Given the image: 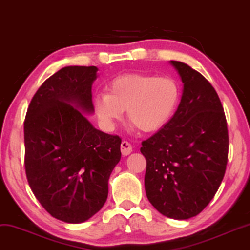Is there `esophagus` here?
Wrapping results in <instances>:
<instances>
[{
	"instance_id": "esophagus-1",
	"label": "esophagus",
	"mask_w": 250,
	"mask_h": 250,
	"mask_svg": "<svg viewBox=\"0 0 250 250\" xmlns=\"http://www.w3.org/2000/svg\"><path fill=\"white\" fill-rule=\"evenodd\" d=\"M131 151H132L131 144L129 143V142H127V141H122V143H121V152H122L123 156H128L129 153H131Z\"/></svg>"
}]
</instances>
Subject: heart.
Returning <instances> with one entry per match:
<instances>
[{
    "mask_svg": "<svg viewBox=\"0 0 250 250\" xmlns=\"http://www.w3.org/2000/svg\"><path fill=\"white\" fill-rule=\"evenodd\" d=\"M181 88L169 76L123 74L107 84V92L93 98V110L106 130L114 129L127 109L129 122L138 130L162 129L178 109Z\"/></svg>",
    "mask_w": 250,
    "mask_h": 250,
    "instance_id": "1",
    "label": "heart"
}]
</instances>
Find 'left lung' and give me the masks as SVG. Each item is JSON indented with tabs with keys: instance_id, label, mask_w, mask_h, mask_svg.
Here are the masks:
<instances>
[{
	"instance_id": "obj_1",
	"label": "left lung",
	"mask_w": 250,
	"mask_h": 250,
	"mask_svg": "<svg viewBox=\"0 0 250 250\" xmlns=\"http://www.w3.org/2000/svg\"><path fill=\"white\" fill-rule=\"evenodd\" d=\"M183 83L173 118L142 142L147 200L164 216L189 219L210 203L225 175L229 130L209 81L186 63L170 61Z\"/></svg>"
}]
</instances>
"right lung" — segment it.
I'll list each match as a JSON object with an SVG mask.
<instances>
[{"instance_id": "obj_1", "label": "right lung", "mask_w": 250, "mask_h": 250, "mask_svg": "<svg viewBox=\"0 0 250 250\" xmlns=\"http://www.w3.org/2000/svg\"><path fill=\"white\" fill-rule=\"evenodd\" d=\"M97 67H65L38 88L24 121L25 172L37 200L56 219H90L108 196L121 159V138L98 130L78 111L93 113Z\"/></svg>"}]
</instances>
